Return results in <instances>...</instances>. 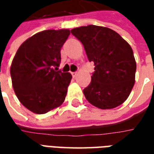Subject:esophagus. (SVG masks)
<instances>
[{
  "label": "esophagus",
  "mask_w": 154,
  "mask_h": 154,
  "mask_svg": "<svg viewBox=\"0 0 154 154\" xmlns=\"http://www.w3.org/2000/svg\"><path fill=\"white\" fill-rule=\"evenodd\" d=\"M71 73H72V77H75L76 76H77V72H71Z\"/></svg>",
  "instance_id": "esophagus-1"
}]
</instances>
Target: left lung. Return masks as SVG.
Segmentation results:
<instances>
[{
    "label": "left lung",
    "instance_id": "left-lung-1",
    "mask_svg": "<svg viewBox=\"0 0 154 154\" xmlns=\"http://www.w3.org/2000/svg\"><path fill=\"white\" fill-rule=\"evenodd\" d=\"M71 33L83 44L95 72L84 96L94 106L113 109L129 97L135 81L136 63L132 48L120 35L106 27L87 25Z\"/></svg>",
    "mask_w": 154,
    "mask_h": 154
}]
</instances>
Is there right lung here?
<instances>
[{"label": "right lung", "mask_w": 154, "mask_h": 154, "mask_svg": "<svg viewBox=\"0 0 154 154\" xmlns=\"http://www.w3.org/2000/svg\"><path fill=\"white\" fill-rule=\"evenodd\" d=\"M69 29H48L35 34L20 46L11 67L12 86L20 103L35 114L60 106L72 75L58 70L61 48Z\"/></svg>", "instance_id": "1"}]
</instances>
